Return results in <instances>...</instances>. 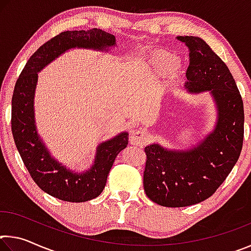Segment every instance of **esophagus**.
I'll return each instance as SVG.
<instances>
[{
	"instance_id": "obj_1",
	"label": "esophagus",
	"mask_w": 251,
	"mask_h": 251,
	"mask_svg": "<svg viewBox=\"0 0 251 251\" xmlns=\"http://www.w3.org/2000/svg\"><path fill=\"white\" fill-rule=\"evenodd\" d=\"M147 142V134L143 128H138L133 131L130 136V143L135 146H144Z\"/></svg>"
}]
</instances>
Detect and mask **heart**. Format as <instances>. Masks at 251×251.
<instances>
[{"label": "heart", "instance_id": "b5f03b06", "mask_svg": "<svg viewBox=\"0 0 251 251\" xmlns=\"http://www.w3.org/2000/svg\"><path fill=\"white\" fill-rule=\"evenodd\" d=\"M152 64L161 71H173L176 67V58L168 54H159L152 58Z\"/></svg>", "mask_w": 251, "mask_h": 251}]
</instances>
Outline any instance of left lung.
I'll list each match as a JSON object with an SVG mask.
<instances>
[{
    "mask_svg": "<svg viewBox=\"0 0 251 251\" xmlns=\"http://www.w3.org/2000/svg\"><path fill=\"white\" fill-rule=\"evenodd\" d=\"M177 40L189 50L186 88L211 92L218 122L190 151H167L158 144L145 147L144 189L151 201L165 207L192 206L209 198L235 166L244 142V103L227 65L199 37Z\"/></svg>",
    "mask_w": 251,
    "mask_h": 251,
    "instance_id": "obj_1",
    "label": "left lung"
}]
</instances>
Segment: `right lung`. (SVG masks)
<instances>
[{
  "label": "right lung",
  "mask_w": 251,
  "mask_h": 251,
  "mask_svg": "<svg viewBox=\"0 0 251 251\" xmlns=\"http://www.w3.org/2000/svg\"><path fill=\"white\" fill-rule=\"evenodd\" d=\"M115 36L100 28L57 34L34 53L21 72L12 96L11 127L16 148L35 184L46 194L70 202L94 199L103 192L118 152L128 144V134L100 144L95 164L83 174L70 172L50 156L34 125L33 99L37 72L55 57L73 48L104 50L115 45Z\"/></svg>",
  "instance_id": "add662e5"
}]
</instances>
